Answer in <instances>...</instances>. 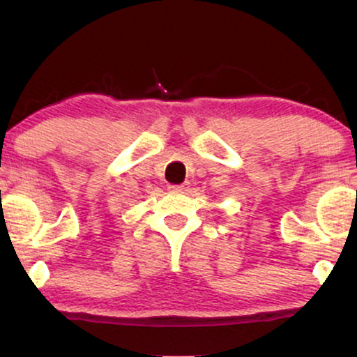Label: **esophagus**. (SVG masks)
Segmentation results:
<instances>
[{"instance_id": "obj_1", "label": "esophagus", "mask_w": 357, "mask_h": 357, "mask_svg": "<svg viewBox=\"0 0 357 357\" xmlns=\"http://www.w3.org/2000/svg\"><path fill=\"white\" fill-rule=\"evenodd\" d=\"M169 191H173V192H184V191H188V184H171Z\"/></svg>"}]
</instances>
